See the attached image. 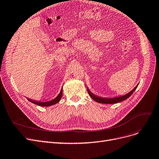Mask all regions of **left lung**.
<instances>
[{
    "label": "left lung",
    "mask_w": 159,
    "mask_h": 159,
    "mask_svg": "<svg viewBox=\"0 0 159 159\" xmlns=\"http://www.w3.org/2000/svg\"><path fill=\"white\" fill-rule=\"evenodd\" d=\"M139 84H138L134 89H133L130 92L128 93L123 95H120L118 97H114V98H103V97H100L98 95H96L94 93H93L90 90H89V88H87V90L89 95L91 97V98H92L94 101L96 102H99V103H103V104H115V103H118L120 102L123 101H125L129 97L133 94V93L134 92L136 88L139 86Z\"/></svg>",
    "instance_id": "left-lung-1"
}]
</instances>
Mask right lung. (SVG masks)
<instances>
[{
	"label": "right lung",
	"mask_w": 159,
	"mask_h": 159,
	"mask_svg": "<svg viewBox=\"0 0 159 159\" xmlns=\"http://www.w3.org/2000/svg\"><path fill=\"white\" fill-rule=\"evenodd\" d=\"M62 87H61V91L60 92V93L54 99H52V100H50V101H36V100H33V99H30L29 98H26L27 99H28L29 101H30L31 102L34 103V104H35L36 105H38V106H41V107H49V106H52V105H54L55 104H57V103H58L61 98V97H62Z\"/></svg>",
	"instance_id": "obj_1"
}]
</instances>
